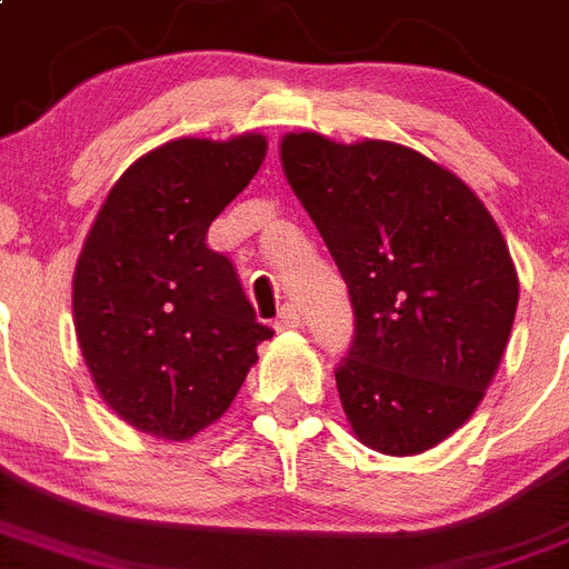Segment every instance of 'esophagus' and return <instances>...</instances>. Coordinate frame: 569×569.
I'll use <instances>...</instances> for the list:
<instances>
[{
    "label": "esophagus",
    "mask_w": 569,
    "mask_h": 569,
    "mask_svg": "<svg viewBox=\"0 0 569 569\" xmlns=\"http://www.w3.org/2000/svg\"><path fill=\"white\" fill-rule=\"evenodd\" d=\"M300 320H303V318H300V309H298V306L286 303L283 309H280L278 320H274V329H298Z\"/></svg>",
    "instance_id": "34e87169"
}]
</instances>
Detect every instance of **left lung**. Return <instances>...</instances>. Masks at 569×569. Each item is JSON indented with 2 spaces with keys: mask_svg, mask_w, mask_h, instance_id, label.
Listing matches in <instances>:
<instances>
[{
  "mask_svg": "<svg viewBox=\"0 0 569 569\" xmlns=\"http://www.w3.org/2000/svg\"><path fill=\"white\" fill-rule=\"evenodd\" d=\"M280 162L349 286L346 421L375 452H427L476 412L510 340L518 274L501 229L461 177L398 142L300 131Z\"/></svg>",
  "mask_w": 569,
  "mask_h": 569,
  "instance_id": "obj_1",
  "label": "left lung"
}]
</instances>
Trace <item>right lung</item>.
<instances>
[{
	"mask_svg": "<svg viewBox=\"0 0 569 569\" xmlns=\"http://www.w3.org/2000/svg\"><path fill=\"white\" fill-rule=\"evenodd\" d=\"M263 157V134L182 137L108 191L73 271V326L93 387L128 427L189 441L231 407L271 338L229 257L206 243Z\"/></svg>",
	"mask_w": 569,
	"mask_h": 569,
	"instance_id": "obj_1",
	"label": "right lung"
}]
</instances>
